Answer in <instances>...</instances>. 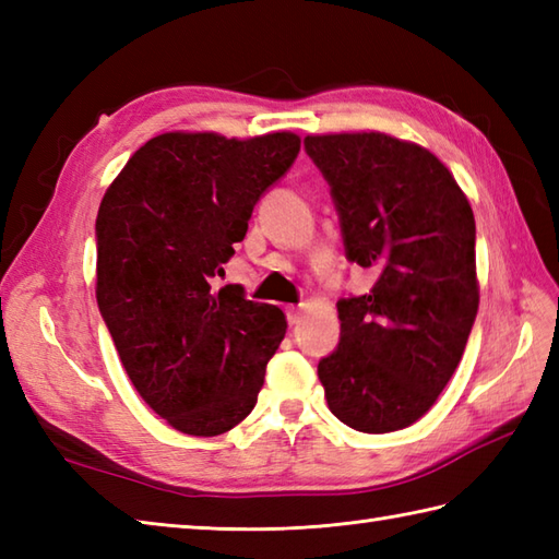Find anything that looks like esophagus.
<instances>
[{
	"mask_svg": "<svg viewBox=\"0 0 559 559\" xmlns=\"http://www.w3.org/2000/svg\"><path fill=\"white\" fill-rule=\"evenodd\" d=\"M286 314H288V324H290V326L302 322V310H300V307H288Z\"/></svg>",
	"mask_w": 559,
	"mask_h": 559,
	"instance_id": "esophagus-1",
	"label": "esophagus"
}]
</instances>
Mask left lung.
<instances>
[{
	"mask_svg": "<svg viewBox=\"0 0 559 559\" xmlns=\"http://www.w3.org/2000/svg\"><path fill=\"white\" fill-rule=\"evenodd\" d=\"M331 187L343 245L377 271L370 293L338 300L341 341L319 360L329 411L384 435L435 406L476 322V218L435 153L382 132L305 136Z\"/></svg>",
	"mask_w": 559,
	"mask_h": 559,
	"instance_id": "8db88e82",
	"label": "left lung"
}]
</instances>
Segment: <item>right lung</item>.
Masks as SVG:
<instances>
[{"label":"right lung","mask_w":559,"mask_h":559,"mask_svg":"<svg viewBox=\"0 0 559 559\" xmlns=\"http://www.w3.org/2000/svg\"><path fill=\"white\" fill-rule=\"evenodd\" d=\"M298 151L293 132H165L127 160L100 201V314L139 396L185 435L216 437L242 423L286 336L276 305L247 300L240 286L213 293L211 278Z\"/></svg>","instance_id":"obj_1"}]
</instances>
